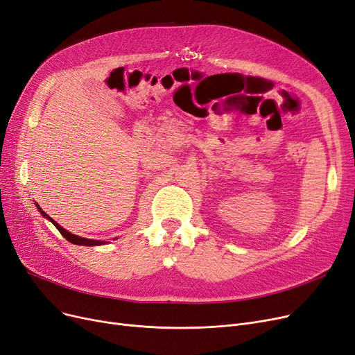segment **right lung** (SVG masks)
<instances>
[{
  "instance_id": "add662e5",
  "label": "right lung",
  "mask_w": 355,
  "mask_h": 355,
  "mask_svg": "<svg viewBox=\"0 0 355 355\" xmlns=\"http://www.w3.org/2000/svg\"><path fill=\"white\" fill-rule=\"evenodd\" d=\"M37 206V209H39V211H40V214L43 216V218H46L48 220H51L52 223H53V226L59 230L60 232V235H62L68 242H71V243H73V245H83V246H97V245H105V243H109V241H98V239H88V238H83V236H78V235H73V234H71V232H68V230L65 229V227H62L60 226L59 223H56L49 214H46L40 207H39V205H36ZM116 239V238H114Z\"/></svg>"
}]
</instances>
